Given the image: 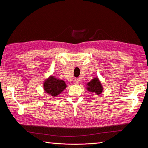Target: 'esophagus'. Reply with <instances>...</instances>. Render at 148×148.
<instances>
[{
  "label": "esophagus",
  "mask_w": 148,
  "mask_h": 148,
  "mask_svg": "<svg viewBox=\"0 0 148 148\" xmlns=\"http://www.w3.org/2000/svg\"><path fill=\"white\" fill-rule=\"evenodd\" d=\"M79 83V79L78 78H74L73 79V83L75 84H78Z\"/></svg>",
  "instance_id": "obj_1"
}]
</instances>
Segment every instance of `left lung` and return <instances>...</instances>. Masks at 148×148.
Returning <instances> with one entry per match:
<instances>
[{"label": "left lung", "instance_id": "1", "mask_svg": "<svg viewBox=\"0 0 148 148\" xmlns=\"http://www.w3.org/2000/svg\"><path fill=\"white\" fill-rule=\"evenodd\" d=\"M87 90L92 93H95L99 95L102 92V86L97 78H93L90 82L87 83Z\"/></svg>", "mask_w": 148, "mask_h": 148}]
</instances>
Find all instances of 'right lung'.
<instances>
[{"label": "right lung", "instance_id": "add662e5", "mask_svg": "<svg viewBox=\"0 0 148 148\" xmlns=\"http://www.w3.org/2000/svg\"><path fill=\"white\" fill-rule=\"evenodd\" d=\"M66 87V85L64 81L57 79L53 76H51L44 83V91L53 97L59 95Z\"/></svg>", "mask_w": 148, "mask_h": 148}]
</instances>
